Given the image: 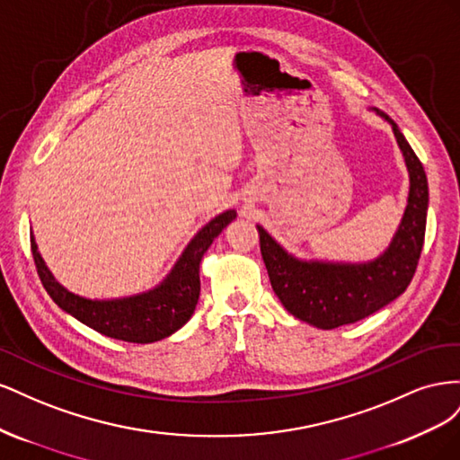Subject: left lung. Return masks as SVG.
Listing matches in <instances>:
<instances>
[{
  "label": "left lung",
  "mask_w": 460,
  "mask_h": 460,
  "mask_svg": "<svg viewBox=\"0 0 460 460\" xmlns=\"http://www.w3.org/2000/svg\"><path fill=\"white\" fill-rule=\"evenodd\" d=\"M376 113L392 124L411 178L409 205L384 255L363 264L299 261L257 226L274 294L288 313L323 330L353 324L397 299L409 288L422 253L428 213L424 166L397 124L378 109Z\"/></svg>",
  "instance_id": "obj_1"
}]
</instances>
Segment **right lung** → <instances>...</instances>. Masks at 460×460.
<instances>
[{"instance_id":"right-lung-1","label":"right lung","mask_w":460,"mask_h":460,"mask_svg":"<svg viewBox=\"0 0 460 460\" xmlns=\"http://www.w3.org/2000/svg\"><path fill=\"white\" fill-rule=\"evenodd\" d=\"M234 218L235 211L215 217L196 234L161 286L147 294L124 299L92 301L71 294L48 270L44 259L38 253L34 235H31V247L41 284L63 311L103 336L130 343H151L171 336L191 318L201 289L199 262L203 253Z\"/></svg>"}]
</instances>
